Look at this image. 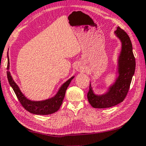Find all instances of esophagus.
I'll return each mask as SVG.
<instances>
[{
	"label": "esophagus",
	"instance_id": "esophagus-1",
	"mask_svg": "<svg viewBox=\"0 0 146 146\" xmlns=\"http://www.w3.org/2000/svg\"><path fill=\"white\" fill-rule=\"evenodd\" d=\"M84 69L85 68H84V64L81 63V62H77V63L75 64V69H76L77 71L79 72L83 71L84 70Z\"/></svg>",
	"mask_w": 146,
	"mask_h": 146
}]
</instances>
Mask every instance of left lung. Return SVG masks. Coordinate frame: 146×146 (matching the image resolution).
Masks as SVG:
<instances>
[{
	"label": "left lung",
	"mask_w": 146,
	"mask_h": 146,
	"mask_svg": "<svg viewBox=\"0 0 146 146\" xmlns=\"http://www.w3.org/2000/svg\"><path fill=\"white\" fill-rule=\"evenodd\" d=\"M122 43L119 58V76L114 84L109 88L108 92L103 95H96L90 84L88 99L94 108H110L122 102L128 93L135 69V58L133 53V47L128 35L123 29L117 27L114 32Z\"/></svg>",
	"instance_id": "obj_1"
}]
</instances>
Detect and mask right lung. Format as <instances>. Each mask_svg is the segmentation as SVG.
Instances as JSON below:
<instances>
[{
	"label": "right lung",
	"mask_w": 146,
	"mask_h": 146,
	"mask_svg": "<svg viewBox=\"0 0 146 146\" xmlns=\"http://www.w3.org/2000/svg\"><path fill=\"white\" fill-rule=\"evenodd\" d=\"M7 58H8V63H7V78L9 82L10 86L12 87L13 90L15 93L18 100L21 103L22 106L25 108L27 111L31 112V113L35 114H40V115H46V114H50L54 113L57 110L60 108L61 106L62 101L65 95L66 90H67L68 86L71 83V80L74 77H72L69 80L62 84L60 88L58 90V93L55 95L52 98L46 100L42 101H32L29 100L25 97L22 92L20 91L19 87L15 84L14 80L11 75L10 72H9V56L7 55Z\"/></svg>",
	"instance_id": "obj_1"
}]
</instances>
